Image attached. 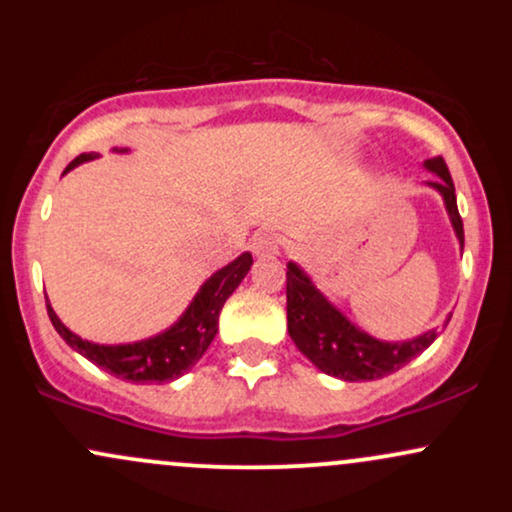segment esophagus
<instances>
[{"mask_svg":"<svg viewBox=\"0 0 512 512\" xmlns=\"http://www.w3.org/2000/svg\"><path fill=\"white\" fill-rule=\"evenodd\" d=\"M250 250L255 252L257 257H269L276 252V238L272 231H267V228H260V231H255V236L250 238Z\"/></svg>","mask_w":512,"mask_h":512,"instance_id":"esophagus-1","label":"esophagus"}]
</instances>
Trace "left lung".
Here are the masks:
<instances>
[{"mask_svg": "<svg viewBox=\"0 0 512 512\" xmlns=\"http://www.w3.org/2000/svg\"><path fill=\"white\" fill-rule=\"evenodd\" d=\"M424 168L436 175L426 185L443 197L452 231H455L462 250L464 228L460 211H457L450 170L445 166L443 156L428 158ZM450 317L445 320V325L450 322ZM286 320H289V334L298 351L322 373L346 380V383L385 378V375L407 366L411 358L424 354L438 337L436 330H428L407 342H383V339L370 337L317 289L308 272L296 262L286 264Z\"/></svg>", "mask_w": 512, "mask_h": 512, "instance_id": "8db88e82", "label": "left lung"}]
</instances>
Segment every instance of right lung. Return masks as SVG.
<instances>
[{
    "mask_svg": "<svg viewBox=\"0 0 512 512\" xmlns=\"http://www.w3.org/2000/svg\"><path fill=\"white\" fill-rule=\"evenodd\" d=\"M115 154H127L129 149H113ZM98 154H81L69 163L64 173L81 166L86 161H96ZM252 255L243 252L236 260L228 262L219 272H214L199 286V291L187 305V310L178 317V322L168 327V330L154 334V337L142 339V342L132 344H96L81 339L57 317L55 310L48 301V315L55 325L60 337L79 351L81 356L96 363L98 368L108 370L115 378L127 380V383H173L180 375H185L209 344L214 342L216 332H219V315L223 303L228 301L233 291L238 289L240 281L250 272Z\"/></svg>",
    "mask_w": 512,
    "mask_h": 512,
    "instance_id": "1",
    "label": "right lung"
}]
</instances>
